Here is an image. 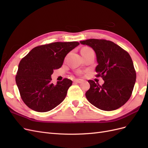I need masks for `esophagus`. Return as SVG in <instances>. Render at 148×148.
I'll list each match as a JSON object with an SVG mask.
<instances>
[{
    "instance_id": "34e87169",
    "label": "esophagus",
    "mask_w": 148,
    "mask_h": 148,
    "mask_svg": "<svg viewBox=\"0 0 148 148\" xmlns=\"http://www.w3.org/2000/svg\"><path fill=\"white\" fill-rule=\"evenodd\" d=\"M75 83H81L83 82V80L82 79H77L75 80Z\"/></svg>"
}]
</instances>
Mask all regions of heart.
I'll return each mask as SVG.
<instances>
[{
	"mask_svg": "<svg viewBox=\"0 0 148 148\" xmlns=\"http://www.w3.org/2000/svg\"><path fill=\"white\" fill-rule=\"evenodd\" d=\"M91 51L92 50L89 47H84L82 49L81 52H88V51Z\"/></svg>",
	"mask_w": 148,
	"mask_h": 148,
	"instance_id": "b5f03b06",
	"label": "heart"
}]
</instances>
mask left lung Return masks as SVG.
I'll return each instance as SVG.
<instances>
[{
    "instance_id": "obj_1",
    "label": "left lung",
    "mask_w": 148,
    "mask_h": 148,
    "mask_svg": "<svg viewBox=\"0 0 148 148\" xmlns=\"http://www.w3.org/2000/svg\"><path fill=\"white\" fill-rule=\"evenodd\" d=\"M95 51L98 65L96 77L104 81L102 86L88 80L90 88L85 95L97 108L111 111L120 108L131 97L136 82V71L129 53L117 44L106 39L80 41Z\"/></svg>"
}]
</instances>
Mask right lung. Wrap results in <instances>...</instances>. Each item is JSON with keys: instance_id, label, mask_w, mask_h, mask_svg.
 <instances>
[{"instance_id": "add662e5", "label": "right lung", "mask_w": 148, "mask_h": 148, "mask_svg": "<svg viewBox=\"0 0 148 148\" xmlns=\"http://www.w3.org/2000/svg\"><path fill=\"white\" fill-rule=\"evenodd\" d=\"M78 42H56L33 48L22 59L15 77L20 96L29 108L46 112L64 100L72 81L51 83L53 70L62 66L65 56Z\"/></svg>"}]
</instances>
